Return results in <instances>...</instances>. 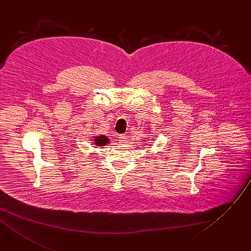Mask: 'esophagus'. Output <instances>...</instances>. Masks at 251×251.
Returning <instances> with one entry per match:
<instances>
[{
	"instance_id": "1",
	"label": "esophagus",
	"mask_w": 251,
	"mask_h": 251,
	"mask_svg": "<svg viewBox=\"0 0 251 251\" xmlns=\"http://www.w3.org/2000/svg\"><path fill=\"white\" fill-rule=\"evenodd\" d=\"M118 139H119V141H120L121 143H126V141H127V136H126L125 134H121V135H119Z\"/></svg>"
}]
</instances>
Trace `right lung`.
I'll return each mask as SVG.
<instances>
[{
	"mask_svg": "<svg viewBox=\"0 0 251 251\" xmlns=\"http://www.w3.org/2000/svg\"><path fill=\"white\" fill-rule=\"evenodd\" d=\"M94 140L98 146H104L106 145L109 139L106 136H98V137H95Z\"/></svg>",
	"mask_w": 251,
	"mask_h": 251,
	"instance_id": "right-lung-1",
	"label": "right lung"
}]
</instances>
